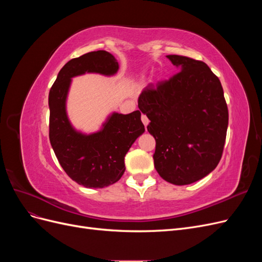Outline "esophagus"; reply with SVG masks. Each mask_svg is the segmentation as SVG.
I'll use <instances>...</instances> for the list:
<instances>
[{"instance_id": "esophagus-1", "label": "esophagus", "mask_w": 262, "mask_h": 262, "mask_svg": "<svg viewBox=\"0 0 262 262\" xmlns=\"http://www.w3.org/2000/svg\"><path fill=\"white\" fill-rule=\"evenodd\" d=\"M141 120H142V122H143V124L146 126L147 124H148V122H149V120H148V118L145 116V115H142V117H141Z\"/></svg>"}]
</instances>
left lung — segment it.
Wrapping results in <instances>:
<instances>
[{
  "label": "left lung",
  "instance_id": "left-lung-1",
  "mask_svg": "<svg viewBox=\"0 0 262 262\" xmlns=\"http://www.w3.org/2000/svg\"><path fill=\"white\" fill-rule=\"evenodd\" d=\"M167 58L179 70L167 81L148 84L138 104L156 141L154 166L172 185L202 179L216 167L226 139L228 109L219 77L202 61Z\"/></svg>",
  "mask_w": 262,
  "mask_h": 262
}]
</instances>
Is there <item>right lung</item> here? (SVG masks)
<instances>
[{"mask_svg": "<svg viewBox=\"0 0 262 262\" xmlns=\"http://www.w3.org/2000/svg\"><path fill=\"white\" fill-rule=\"evenodd\" d=\"M119 64L112 53L98 50L70 60L63 67L49 93V139L60 165L68 176L86 188L115 184L125 170L124 156L142 133L141 112L114 113L92 134L76 131L71 124L66 102L71 78L85 73L114 75Z\"/></svg>", "mask_w": 262, "mask_h": 262, "instance_id": "1", "label": "right lung"}]
</instances>
